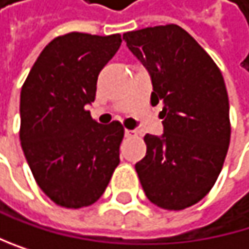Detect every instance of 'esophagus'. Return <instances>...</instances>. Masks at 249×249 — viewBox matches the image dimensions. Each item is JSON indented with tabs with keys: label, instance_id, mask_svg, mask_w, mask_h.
<instances>
[{
	"label": "esophagus",
	"instance_id": "34e87169",
	"mask_svg": "<svg viewBox=\"0 0 249 249\" xmlns=\"http://www.w3.org/2000/svg\"><path fill=\"white\" fill-rule=\"evenodd\" d=\"M124 135L127 136V138H136V136H138V132H136V130H129V129H126V130H124Z\"/></svg>",
	"mask_w": 249,
	"mask_h": 249
}]
</instances>
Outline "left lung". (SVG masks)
Listing matches in <instances>:
<instances>
[{
  "mask_svg": "<svg viewBox=\"0 0 249 249\" xmlns=\"http://www.w3.org/2000/svg\"><path fill=\"white\" fill-rule=\"evenodd\" d=\"M151 74V105L161 104L163 136L147 133V154L135 165L148 200L181 211L214 187L230 142L229 96L223 74L178 25L123 34Z\"/></svg>",
  "mask_w": 249,
  "mask_h": 249,
  "instance_id": "8db88e82",
  "label": "left lung"
}]
</instances>
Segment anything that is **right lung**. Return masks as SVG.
Here are the masks:
<instances>
[{
	"label": "right lung",
	"mask_w": 249,
	"mask_h": 249,
	"mask_svg": "<svg viewBox=\"0 0 249 249\" xmlns=\"http://www.w3.org/2000/svg\"><path fill=\"white\" fill-rule=\"evenodd\" d=\"M120 44V34L59 35L22 86V150L38 187L59 206L95 203L120 163L124 127L116 120L99 124L86 109L95 101L101 70Z\"/></svg>",
	"instance_id": "right-lung-1"
}]
</instances>
